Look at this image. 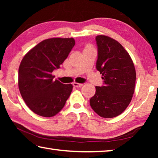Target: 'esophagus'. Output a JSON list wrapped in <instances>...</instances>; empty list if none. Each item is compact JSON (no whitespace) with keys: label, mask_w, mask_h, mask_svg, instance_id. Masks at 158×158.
<instances>
[{"label":"esophagus","mask_w":158,"mask_h":158,"mask_svg":"<svg viewBox=\"0 0 158 158\" xmlns=\"http://www.w3.org/2000/svg\"><path fill=\"white\" fill-rule=\"evenodd\" d=\"M73 85L74 87H81L83 85V84H79V83H76L74 82L73 83Z\"/></svg>","instance_id":"esophagus-1"}]
</instances>
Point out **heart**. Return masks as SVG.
<instances>
[{"label":"heart","instance_id":"heart-1","mask_svg":"<svg viewBox=\"0 0 158 158\" xmlns=\"http://www.w3.org/2000/svg\"><path fill=\"white\" fill-rule=\"evenodd\" d=\"M91 49V47H90V46H87V47H86V48H85V49Z\"/></svg>","mask_w":158,"mask_h":158}]
</instances>
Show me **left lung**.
Here are the masks:
<instances>
[{"label": "left lung", "instance_id": "obj_1", "mask_svg": "<svg viewBox=\"0 0 158 158\" xmlns=\"http://www.w3.org/2000/svg\"><path fill=\"white\" fill-rule=\"evenodd\" d=\"M95 40L96 68L102 75L104 85L95 86L90 105L99 116L110 118L122 114L132 100L136 71L129 53L118 42L106 35H98Z\"/></svg>", "mask_w": 158, "mask_h": 158}]
</instances>
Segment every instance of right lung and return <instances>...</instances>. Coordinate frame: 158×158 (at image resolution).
<instances>
[{"instance_id":"add662e5","label":"right lung","mask_w":158,"mask_h":158,"mask_svg":"<svg viewBox=\"0 0 158 158\" xmlns=\"http://www.w3.org/2000/svg\"><path fill=\"white\" fill-rule=\"evenodd\" d=\"M74 44L72 37L47 39L23 58L19 68V89L26 105L35 114L52 117L65 106L73 86L53 80L52 72L60 68Z\"/></svg>"}]
</instances>
